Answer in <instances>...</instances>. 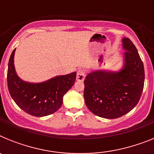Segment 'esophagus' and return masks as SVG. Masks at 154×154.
I'll use <instances>...</instances> for the list:
<instances>
[{
	"label": "esophagus",
	"mask_w": 154,
	"mask_h": 154,
	"mask_svg": "<svg viewBox=\"0 0 154 154\" xmlns=\"http://www.w3.org/2000/svg\"><path fill=\"white\" fill-rule=\"evenodd\" d=\"M85 75H86V72L83 69H79V70L77 72V75H76V79L79 82H82L84 81L85 78Z\"/></svg>",
	"instance_id": "34e87169"
}]
</instances>
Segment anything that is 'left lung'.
I'll return each mask as SVG.
<instances>
[{
    "instance_id": "8db88e82",
    "label": "left lung",
    "mask_w": 154,
    "mask_h": 154,
    "mask_svg": "<svg viewBox=\"0 0 154 154\" xmlns=\"http://www.w3.org/2000/svg\"><path fill=\"white\" fill-rule=\"evenodd\" d=\"M123 66L118 72L97 70L84 80L86 106L99 117L116 119L131 111L140 99L144 67L137 48L128 38L122 40Z\"/></svg>"
}]
</instances>
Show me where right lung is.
<instances>
[{"label":"right lung","mask_w":154,"mask_h":154,"mask_svg":"<svg viewBox=\"0 0 154 154\" xmlns=\"http://www.w3.org/2000/svg\"><path fill=\"white\" fill-rule=\"evenodd\" d=\"M15 49L8 62V86L11 96L22 110L35 116L54 113L62 106L63 96L74 85L76 72L58 75L39 83H32L20 79L16 73L14 58Z\"/></svg>","instance_id":"1"}]
</instances>
